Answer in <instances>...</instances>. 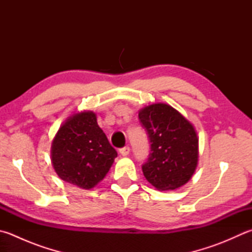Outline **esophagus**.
<instances>
[{"label":"esophagus","instance_id":"esophagus-1","mask_svg":"<svg viewBox=\"0 0 252 252\" xmlns=\"http://www.w3.org/2000/svg\"><path fill=\"white\" fill-rule=\"evenodd\" d=\"M129 151H130V148L128 146H126V147H123V148H121L120 149V154L122 155V156H128L129 155Z\"/></svg>","mask_w":252,"mask_h":252}]
</instances>
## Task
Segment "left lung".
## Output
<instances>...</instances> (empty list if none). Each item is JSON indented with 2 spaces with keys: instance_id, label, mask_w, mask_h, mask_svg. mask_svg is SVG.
<instances>
[{
  "instance_id": "left-lung-1",
  "label": "left lung",
  "mask_w": 252,
  "mask_h": 252,
  "mask_svg": "<svg viewBox=\"0 0 252 252\" xmlns=\"http://www.w3.org/2000/svg\"><path fill=\"white\" fill-rule=\"evenodd\" d=\"M138 116L150 141L149 157L141 167L147 181L161 191L181 188L197 167L195 128L181 113L163 103L141 108Z\"/></svg>"
}]
</instances>
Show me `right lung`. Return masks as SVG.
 <instances>
[{"label": "right lung", "mask_w": 252, "mask_h": 252, "mask_svg": "<svg viewBox=\"0 0 252 252\" xmlns=\"http://www.w3.org/2000/svg\"><path fill=\"white\" fill-rule=\"evenodd\" d=\"M116 157L91 111L70 116L51 144V163L58 177L84 189L105 178Z\"/></svg>", "instance_id": "add662e5"}]
</instances>
